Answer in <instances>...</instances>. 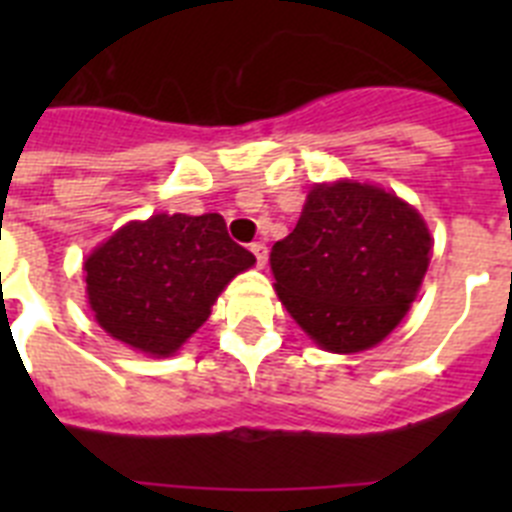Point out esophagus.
<instances>
[{
    "label": "esophagus",
    "instance_id": "1",
    "mask_svg": "<svg viewBox=\"0 0 512 512\" xmlns=\"http://www.w3.org/2000/svg\"><path fill=\"white\" fill-rule=\"evenodd\" d=\"M251 251H253V256H256V266H261V269H264L266 259H269V248H266L264 243H253Z\"/></svg>",
    "mask_w": 512,
    "mask_h": 512
}]
</instances>
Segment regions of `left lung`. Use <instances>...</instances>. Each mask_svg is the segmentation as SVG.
<instances>
[{"instance_id":"8db88e82","label":"left lung","mask_w":512,"mask_h":512,"mask_svg":"<svg viewBox=\"0 0 512 512\" xmlns=\"http://www.w3.org/2000/svg\"><path fill=\"white\" fill-rule=\"evenodd\" d=\"M431 233L415 207L377 184H315L295 230L271 248L274 289L333 354L377 346L418 295Z\"/></svg>"}]
</instances>
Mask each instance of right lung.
Returning a JSON list of instances; mask_svg holds the SVG:
<instances>
[{
	"label": "right lung",
	"instance_id": "1",
	"mask_svg": "<svg viewBox=\"0 0 512 512\" xmlns=\"http://www.w3.org/2000/svg\"><path fill=\"white\" fill-rule=\"evenodd\" d=\"M256 264L223 215H153L122 225L84 261L94 318L112 338L171 356L210 318L225 284Z\"/></svg>",
	"mask_w": 512,
	"mask_h": 512
}]
</instances>
